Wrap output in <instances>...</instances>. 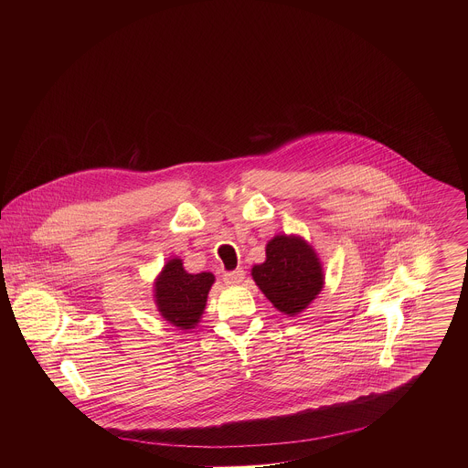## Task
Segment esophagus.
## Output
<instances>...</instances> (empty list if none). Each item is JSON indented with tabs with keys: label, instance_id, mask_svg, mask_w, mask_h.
<instances>
[{
	"label": "esophagus",
	"instance_id": "esophagus-1",
	"mask_svg": "<svg viewBox=\"0 0 468 468\" xmlns=\"http://www.w3.org/2000/svg\"><path fill=\"white\" fill-rule=\"evenodd\" d=\"M245 271L242 268H237L233 271H224L223 281L226 284H240L244 281Z\"/></svg>",
	"mask_w": 468,
	"mask_h": 468
}]
</instances>
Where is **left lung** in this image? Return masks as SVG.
Here are the masks:
<instances>
[{
  "label": "left lung",
  "instance_id": "left-lung-1",
  "mask_svg": "<svg viewBox=\"0 0 468 468\" xmlns=\"http://www.w3.org/2000/svg\"><path fill=\"white\" fill-rule=\"evenodd\" d=\"M252 279L284 314L303 311L323 288V268L300 237L277 235L267 245V261L252 268Z\"/></svg>",
  "mask_w": 468,
  "mask_h": 468
}]
</instances>
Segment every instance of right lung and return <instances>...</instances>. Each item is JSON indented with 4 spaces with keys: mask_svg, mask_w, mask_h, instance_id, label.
<instances>
[{
    "mask_svg": "<svg viewBox=\"0 0 468 468\" xmlns=\"http://www.w3.org/2000/svg\"><path fill=\"white\" fill-rule=\"evenodd\" d=\"M212 284L214 275L210 271L187 273L180 260H172L163 268L154 286L157 311L180 330L195 328Z\"/></svg>",
    "mask_w": 468,
    "mask_h": 468,
    "instance_id": "obj_1",
    "label": "right lung"
}]
</instances>
